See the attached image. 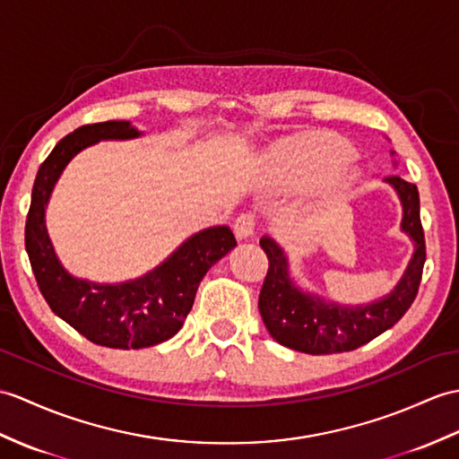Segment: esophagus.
Segmentation results:
<instances>
[{
  "label": "esophagus",
  "instance_id": "obj_1",
  "mask_svg": "<svg viewBox=\"0 0 459 459\" xmlns=\"http://www.w3.org/2000/svg\"><path fill=\"white\" fill-rule=\"evenodd\" d=\"M255 232V219L250 212H242V215L234 221V234H237L238 240H247L254 237Z\"/></svg>",
  "mask_w": 459,
  "mask_h": 459
}]
</instances>
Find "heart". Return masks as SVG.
Here are the masks:
<instances>
[{"instance_id":"b5f03b06","label":"heart","mask_w":459,"mask_h":459,"mask_svg":"<svg viewBox=\"0 0 459 459\" xmlns=\"http://www.w3.org/2000/svg\"><path fill=\"white\" fill-rule=\"evenodd\" d=\"M351 148L333 138H307L293 143L272 158L273 181L283 189L313 187L315 207H330L342 197L354 181Z\"/></svg>"}]
</instances>
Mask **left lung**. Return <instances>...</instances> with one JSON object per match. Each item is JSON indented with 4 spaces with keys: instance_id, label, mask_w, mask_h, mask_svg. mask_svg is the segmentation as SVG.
I'll list each match as a JSON object with an SVG mask.
<instances>
[{
    "instance_id": "1",
    "label": "left lung",
    "mask_w": 459,
    "mask_h": 459,
    "mask_svg": "<svg viewBox=\"0 0 459 459\" xmlns=\"http://www.w3.org/2000/svg\"><path fill=\"white\" fill-rule=\"evenodd\" d=\"M393 164L397 166V160H393ZM383 181L393 187L401 201V232L412 240L414 250L397 285L379 299L344 305L305 290L293 278L290 255L272 237H262L260 247L268 254L270 270L262 285L258 308L275 342L313 356L340 354L368 344L409 311L417 297L426 260L419 189L399 176H389Z\"/></svg>"
}]
</instances>
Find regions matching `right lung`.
I'll return each instance as SVG.
<instances>
[{
	"label": "right lung",
	"instance_id": "right-lung-1",
	"mask_svg": "<svg viewBox=\"0 0 459 459\" xmlns=\"http://www.w3.org/2000/svg\"><path fill=\"white\" fill-rule=\"evenodd\" d=\"M143 134L131 121H105L64 136L39 168L25 225L30 268L52 313L93 344L119 350L148 348L172 338L184 326L204 275L237 247L232 230L219 225L191 234L156 268L129 281L100 283L76 278L64 268L45 221L64 168L88 146Z\"/></svg>",
	"mask_w": 459,
	"mask_h": 459
}]
</instances>
